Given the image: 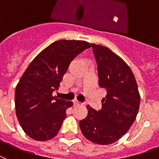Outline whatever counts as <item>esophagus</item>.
I'll list each match as a JSON object with an SVG mask.
<instances>
[{
	"mask_svg": "<svg viewBox=\"0 0 159 159\" xmlns=\"http://www.w3.org/2000/svg\"><path fill=\"white\" fill-rule=\"evenodd\" d=\"M74 105L75 106H78V105H80V103L78 101H74Z\"/></svg>",
	"mask_w": 159,
	"mask_h": 159,
	"instance_id": "34e87169",
	"label": "esophagus"
}]
</instances>
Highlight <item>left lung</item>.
Wrapping results in <instances>:
<instances>
[{
    "label": "left lung",
    "mask_w": 159,
    "mask_h": 159,
    "mask_svg": "<svg viewBox=\"0 0 159 159\" xmlns=\"http://www.w3.org/2000/svg\"><path fill=\"white\" fill-rule=\"evenodd\" d=\"M97 63L99 86L107 90L99 111L87 106L88 115L80 121L88 140L108 145L129 130L138 115L140 94L130 67L108 48L91 43Z\"/></svg>",
    "instance_id": "left-lung-1"
}]
</instances>
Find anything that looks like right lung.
<instances>
[{"instance_id":"1","label":"right lung","mask_w":159,"mask_h":159,"mask_svg":"<svg viewBox=\"0 0 159 159\" xmlns=\"http://www.w3.org/2000/svg\"><path fill=\"white\" fill-rule=\"evenodd\" d=\"M88 42L59 40L39 52L20 79L15 91L16 117L25 133L36 141L58 134L72 101L52 96L76 56L90 48Z\"/></svg>"}]
</instances>
